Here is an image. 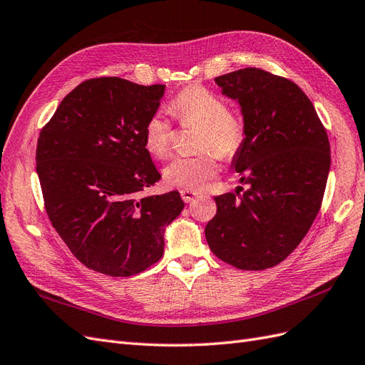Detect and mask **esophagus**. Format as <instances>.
I'll return each instance as SVG.
<instances>
[{
    "label": "esophagus",
    "mask_w": 365,
    "mask_h": 365,
    "mask_svg": "<svg viewBox=\"0 0 365 365\" xmlns=\"http://www.w3.org/2000/svg\"><path fill=\"white\" fill-rule=\"evenodd\" d=\"M181 197L184 200V202H192L195 197H197V193L190 190H181Z\"/></svg>",
    "instance_id": "obj_1"
}]
</instances>
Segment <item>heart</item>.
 Listing matches in <instances>:
<instances>
[{"label": "heart", "instance_id": "b5f03b06", "mask_svg": "<svg viewBox=\"0 0 365 365\" xmlns=\"http://www.w3.org/2000/svg\"><path fill=\"white\" fill-rule=\"evenodd\" d=\"M173 117L181 126L200 128L193 157L173 160L164 169V181L175 189L201 192L219 172V158H235L245 145L247 128L237 114L228 111L222 97L201 85L185 88L170 105ZM173 129L163 113L152 114L143 128V146L150 157L163 160L172 152Z\"/></svg>", "mask_w": 365, "mask_h": 365}]
</instances>
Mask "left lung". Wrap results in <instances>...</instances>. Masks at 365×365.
Instances as JSON below:
<instances>
[{
    "instance_id": "obj_1",
    "label": "left lung",
    "mask_w": 365,
    "mask_h": 365,
    "mask_svg": "<svg viewBox=\"0 0 365 365\" xmlns=\"http://www.w3.org/2000/svg\"><path fill=\"white\" fill-rule=\"evenodd\" d=\"M215 81L244 114L247 138L233 164L248 190L215 197L207 244L237 269L272 268L300 245L322 208L327 132L309 97L286 77L248 67Z\"/></svg>"
}]
</instances>
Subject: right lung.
Masks as SVG:
<instances>
[{"instance_id": "add662e5", "label": "right lung", "mask_w": 365, "mask_h": 365, "mask_svg": "<svg viewBox=\"0 0 365 365\" xmlns=\"http://www.w3.org/2000/svg\"><path fill=\"white\" fill-rule=\"evenodd\" d=\"M165 85L94 77L63 97L39 132L36 172L54 230L86 268L129 277L157 263L178 192L141 196L161 175L143 146Z\"/></svg>"}]
</instances>
